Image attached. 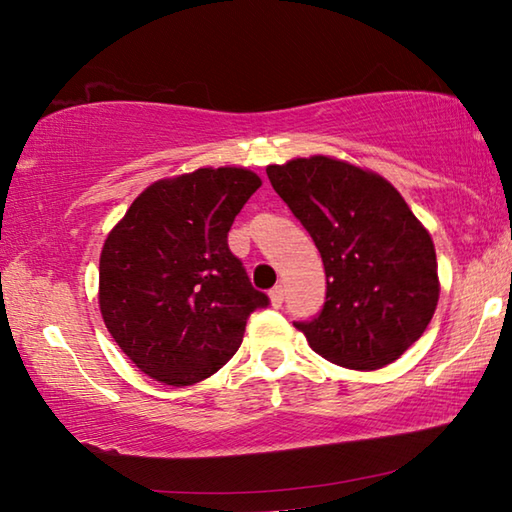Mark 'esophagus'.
<instances>
[{"instance_id":"1","label":"esophagus","mask_w":512,"mask_h":512,"mask_svg":"<svg viewBox=\"0 0 512 512\" xmlns=\"http://www.w3.org/2000/svg\"><path fill=\"white\" fill-rule=\"evenodd\" d=\"M268 298H271V305H273L275 309H280L282 302H284V289H282V287L271 289V293H268Z\"/></svg>"}]
</instances>
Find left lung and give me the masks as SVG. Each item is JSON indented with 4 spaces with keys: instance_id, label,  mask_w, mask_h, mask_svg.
<instances>
[{
    "instance_id": "left-lung-1",
    "label": "left lung",
    "mask_w": 512,
    "mask_h": 512,
    "mask_svg": "<svg viewBox=\"0 0 512 512\" xmlns=\"http://www.w3.org/2000/svg\"><path fill=\"white\" fill-rule=\"evenodd\" d=\"M266 173L325 264L323 311L311 323H293L309 348L350 370L400 359L438 305L429 230L384 176L332 155L268 164Z\"/></svg>"
}]
</instances>
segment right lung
Segmentation results:
<instances>
[{
	"label": "right lung",
	"mask_w": 512,
	"mask_h": 512,
	"mask_svg": "<svg viewBox=\"0 0 512 512\" xmlns=\"http://www.w3.org/2000/svg\"><path fill=\"white\" fill-rule=\"evenodd\" d=\"M262 187L246 167H201L155 180L108 232L99 259V309L121 352L144 375L192 386L244 341L268 298L228 248V230Z\"/></svg>",
	"instance_id": "1"
}]
</instances>
